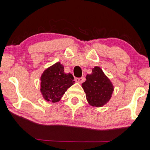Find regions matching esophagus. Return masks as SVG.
<instances>
[{
	"label": "esophagus",
	"instance_id": "1",
	"mask_svg": "<svg viewBox=\"0 0 150 150\" xmlns=\"http://www.w3.org/2000/svg\"><path fill=\"white\" fill-rule=\"evenodd\" d=\"M84 81H85V78L83 77H80V78H76L75 79V81L77 83H82L83 82H84Z\"/></svg>",
	"mask_w": 150,
	"mask_h": 150
}]
</instances>
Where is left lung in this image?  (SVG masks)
Here are the masks:
<instances>
[{
	"mask_svg": "<svg viewBox=\"0 0 150 150\" xmlns=\"http://www.w3.org/2000/svg\"><path fill=\"white\" fill-rule=\"evenodd\" d=\"M82 84L86 98L90 105L101 107L107 103L112 97L114 86L103 69L98 66L93 68L92 73L87 74Z\"/></svg>",
	"mask_w": 150,
	"mask_h": 150,
	"instance_id": "8db88e82",
	"label": "left lung"
}]
</instances>
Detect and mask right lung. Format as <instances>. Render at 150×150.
I'll use <instances>...</instances> for the list:
<instances>
[{
  "label": "right lung",
  "instance_id": "obj_1",
  "mask_svg": "<svg viewBox=\"0 0 150 150\" xmlns=\"http://www.w3.org/2000/svg\"><path fill=\"white\" fill-rule=\"evenodd\" d=\"M71 73L64 72V67L57 62L45 69L40 77V92L45 101L59 102L65 91L75 83Z\"/></svg>",
  "mask_w": 150,
  "mask_h": 150
}]
</instances>
